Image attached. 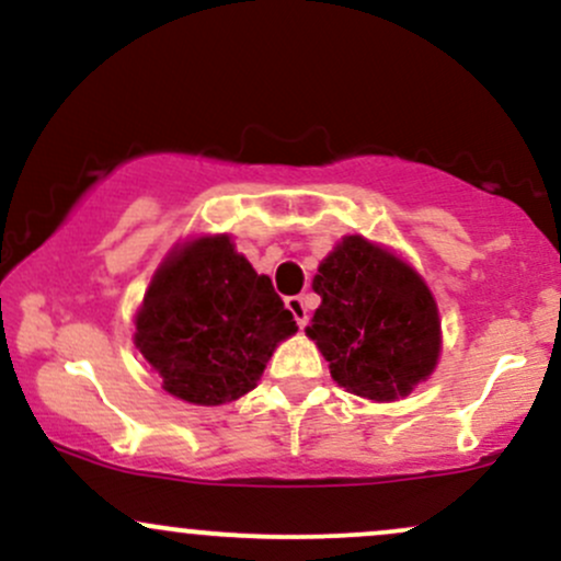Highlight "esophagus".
Instances as JSON below:
<instances>
[{
	"mask_svg": "<svg viewBox=\"0 0 561 561\" xmlns=\"http://www.w3.org/2000/svg\"><path fill=\"white\" fill-rule=\"evenodd\" d=\"M285 306H287V311L293 313L295 322H298V328L304 330L306 322H309V306H306L304 295H293V298L285 300Z\"/></svg>",
	"mask_w": 561,
	"mask_h": 561,
	"instance_id": "1",
	"label": "esophagus"
}]
</instances>
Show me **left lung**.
Returning <instances> with one entry per match:
<instances>
[{
	"label": "left lung",
	"instance_id": "obj_1",
	"mask_svg": "<svg viewBox=\"0 0 561 561\" xmlns=\"http://www.w3.org/2000/svg\"><path fill=\"white\" fill-rule=\"evenodd\" d=\"M306 335L337 386L375 402L408 397L434 373L442 348L436 300L402 257L365 237H343L319 263Z\"/></svg>",
	"mask_w": 561,
	"mask_h": 561
}]
</instances>
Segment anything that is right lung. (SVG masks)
Returning <instances> with one entry per match:
<instances>
[{
	"label": "right lung",
	"mask_w": 561,
	"mask_h": 561,
	"mask_svg": "<svg viewBox=\"0 0 561 561\" xmlns=\"http://www.w3.org/2000/svg\"><path fill=\"white\" fill-rule=\"evenodd\" d=\"M295 330L268 276L218 233L164 257L135 317V346L164 391L215 408L255 389L276 343Z\"/></svg>",
	"instance_id": "obj_1"
}]
</instances>
